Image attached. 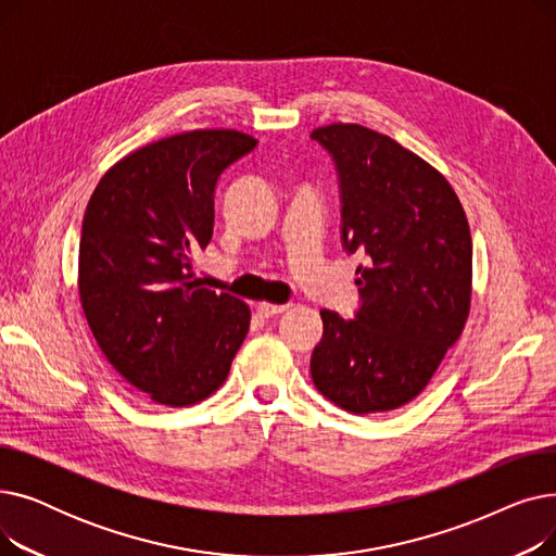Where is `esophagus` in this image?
<instances>
[{
    "mask_svg": "<svg viewBox=\"0 0 556 556\" xmlns=\"http://www.w3.org/2000/svg\"><path fill=\"white\" fill-rule=\"evenodd\" d=\"M288 308V304H270V302H261V304H256V313L261 315V317H273V315H279V313H283Z\"/></svg>",
    "mask_w": 556,
    "mask_h": 556,
    "instance_id": "1",
    "label": "esophagus"
}]
</instances>
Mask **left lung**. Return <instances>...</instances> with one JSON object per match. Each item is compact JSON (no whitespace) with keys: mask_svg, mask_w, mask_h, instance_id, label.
Returning a JSON list of instances; mask_svg holds the SVG:
<instances>
[{"mask_svg":"<svg viewBox=\"0 0 556 556\" xmlns=\"http://www.w3.org/2000/svg\"><path fill=\"white\" fill-rule=\"evenodd\" d=\"M311 139L336 162L342 248L365 256L356 317L319 311L313 383L346 413L396 410L424 392L469 317V220L444 175L392 137L331 124Z\"/></svg>","mask_w":556,"mask_h":556,"instance_id":"8db88e82","label":"left lung"}]
</instances>
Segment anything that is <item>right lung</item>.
Masks as SVG:
<instances>
[{
    "label": "right lung",
    "mask_w": 556,
    "mask_h": 556,
    "mask_svg": "<svg viewBox=\"0 0 556 556\" xmlns=\"http://www.w3.org/2000/svg\"><path fill=\"white\" fill-rule=\"evenodd\" d=\"M239 130H189L116 162L83 216L78 293L110 365L151 401L214 394L250 329V308L193 277L214 233L220 173L254 151Z\"/></svg>",
    "instance_id": "1"
}]
</instances>
